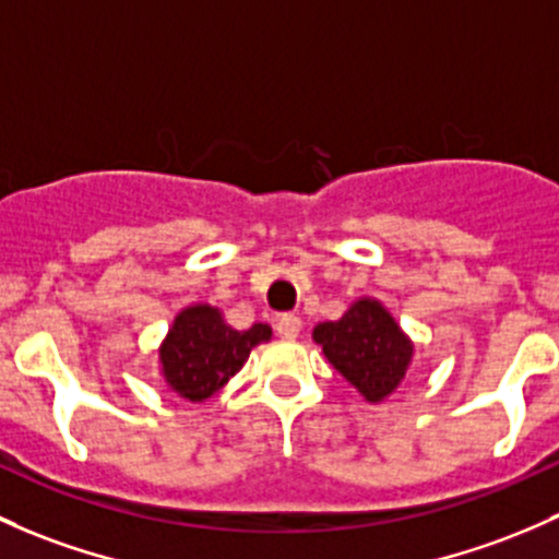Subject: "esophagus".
<instances>
[{
  "label": "esophagus",
  "mask_w": 559,
  "mask_h": 559,
  "mask_svg": "<svg viewBox=\"0 0 559 559\" xmlns=\"http://www.w3.org/2000/svg\"><path fill=\"white\" fill-rule=\"evenodd\" d=\"M275 329H278V337L295 340V337H299V329H302V321H299L297 313H284L278 319V324H275Z\"/></svg>",
  "instance_id": "34e87169"
}]
</instances>
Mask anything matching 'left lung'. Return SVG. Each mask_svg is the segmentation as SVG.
<instances>
[{"label": "left lung", "mask_w": 559, "mask_h": 559, "mask_svg": "<svg viewBox=\"0 0 559 559\" xmlns=\"http://www.w3.org/2000/svg\"><path fill=\"white\" fill-rule=\"evenodd\" d=\"M313 340L369 404L385 402L402 385L415 354L413 340L374 297H358L343 319L316 326Z\"/></svg>", "instance_id": "1"}]
</instances>
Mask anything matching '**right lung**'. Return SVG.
<instances>
[{
  "instance_id": "1",
  "label": "right lung",
  "mask_w": 559,
  "mask_h": 559,
  "mask_svg": "<svg viewBox=\"0 0 559 559\" xmlns=\"http://www.w3.org/2000/svg\"><path fill=\"white\" fill-rule=\"evenodd\" d=\"M270 337L273 329L267 324H251L240 332L227 324L214 305H187L157 350L160 374L179 399L205 402L243 367L251 348Z\"/></svg>"
}]
</instances>
